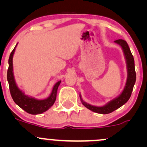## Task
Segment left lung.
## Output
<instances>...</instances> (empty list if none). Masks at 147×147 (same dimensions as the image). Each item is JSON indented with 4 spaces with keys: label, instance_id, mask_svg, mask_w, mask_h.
I'll use <instances>...</instances> for the list:
<instances>
[{
    "label": "left lung",
    "instance_id": "left-lung-1",
    "mask_svg": "<svg viewBox=\"0 0 147 147\" xmlns=\"http://www.w3.org/2000/svg\"><path fill=\"white\" fill-rule=\"evenodd\" d=\"M115 42L121 46V49L123 50V53H124L126 63H127V78L123 91L116 98L109 101L108 103H107L106 105L102 107L94 106V105L87 104V102L83 101L82 97H81V94H80L81 102H82V105L85 107H87V109L92 111V112H96V113L102 114V115H106V114H109L114 112V111L117 109L118 108H119L120 107L122 106L123 105H124L126 102L128 101L129 99L131 97L133 87H134V85L136 82V72L135 67H134V60L132 54H131V51H130L128 44L127 43L125 40L121 39L117 40L115 41Z\"/></svg>",
    "mask_w": 147,
    "mask_h": 147
}]
</instances>
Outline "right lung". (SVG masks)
Masks as SVG:
<instances>
[{
    "label": "right lung",
    "instance_id": "obj_1",
    "mask_svg": "<svg viewBox=\"0 0 147 147\" xmlns=\"http://www.w3.org/2000/svg\"><path fill=\"white\" fill-rule=\"evenodd\" d=\"M18 45V44H17ZM16 47L11 52L8 60V69L7 72V80L9 84V89L10 94L13 98V101L20 108L26 111L28 113L31 115H39L48 110L53 105L57 97V92L61 81H58L55 83L53 87V90L50 93V96L44 100H38L35 97H30L26 95L25 93L19 89L16 84L15 80L14 74H13V57L14 55Z\"/></svg>",
    "mask_w": 147,
    "mask_h": 147
}]
</instances>
